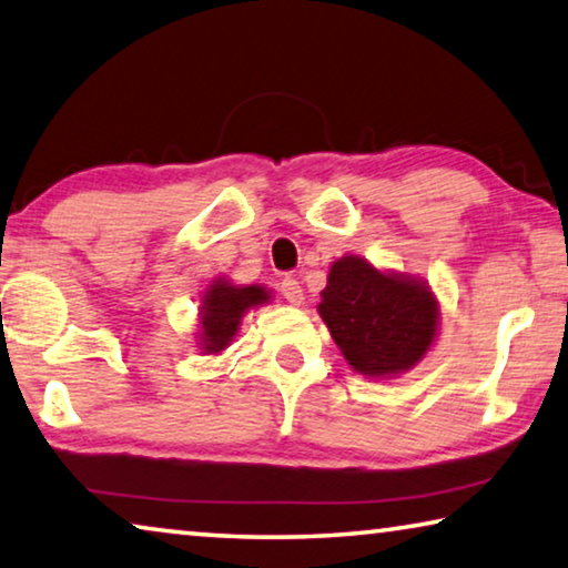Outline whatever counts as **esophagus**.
<instances>
[{"mask_svg": "<svg viewBox=\"0 0 568 568\" xmlns=\"http://www.w3.org/2000/svg\"><path fill=\"white\" fill-rule=\"evenodd\" d=\"M281 293L285 295L287 303H293V305L303 303V287L298 281H295V277H285V281L281 283Z\"/></svg>", "mask_w": 568, "mask_h": 568, "instance_id": "1", "label": "esophagus"}]
</instances>
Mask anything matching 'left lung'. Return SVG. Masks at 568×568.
<instances>
[{
	"label": "left lung",
	"mask_w": 568,
	"mask_h": 568,
	"mask_svg": "<svg viewBox=\"0 0 568 568\" xmlns=\"http://www.w3.org/2000/svg\"><path fill=\"white\" fill-rule=\"evenodd\" d=\"M318 313L351 368L366 376L407 372L435 338L437 301L425 283L341 257L328 273Z\"/></svg>",
	"instance_id": "left-lung-1"
}]
</instances>
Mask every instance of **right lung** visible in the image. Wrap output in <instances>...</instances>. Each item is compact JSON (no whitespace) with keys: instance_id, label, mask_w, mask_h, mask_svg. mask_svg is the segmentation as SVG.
Returning a JSON list of instances; mask_svg holds the SVG:
<instances>
[{"instance_id":"right-lung-1","label":"right lung","mask_w":568,"mask_h":568,"mask_svg":"<svg viewBox=\"0 0 568 568\" xmlns=\"http://www.w3.org/2000/svg\"><path fill=\"white\" fill-rule=\"evenodd\" d=\"M270 295L263 285L235 287L224 281L214 283L204 293L202 301V341L204 351H222L235 338L240 328V318L247 308L265 303Z\"/></svg>"}]
</instances>
